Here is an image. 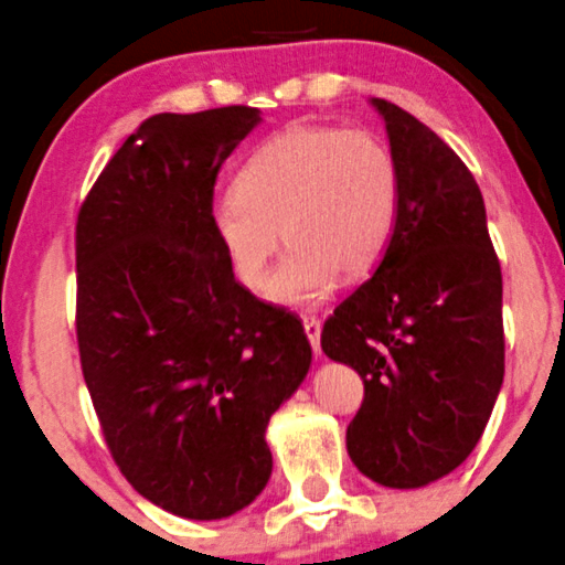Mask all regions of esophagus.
Masks as SVG:
<instances>
[{
    "label": "esophagus",
    "instance_id": "obj_1",
    "mask_svg": "<svg viewBox=\"0 0 565 565\" xmlns=\"http://www.w3.org/2000/svg\"><path fill=\"white\" fill-rule=\"evenodd\" d=\"M302 328H306L308 341H311L313 352L319 354V338H322V322L317 317H302Z\"/></svg>",
    "mask_w": 565,
    "mask_h": 565
}]
</instances>
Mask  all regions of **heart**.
<instances>
[{
    "label": "heart",
    "mask_w": 565,
    "mask_h": 565,
    "mask_svg": "<svg viewBox=\"0 0 565 565\" xmlns=\"http://www.w3.org/2000/svg\"><path fill=\"white\" fill-rule=\"evenodd\" d=\"M397 216L401 170L392 151L373 135L341 127H295L270 138L243 164L237 189L211 205L213 235L252 292L265 287L284 235L289 248L267 287L284 306L324 300L338 270H371Z\"/></svg>",
    "instance_id": "b5f03b06"
}]
</instances>
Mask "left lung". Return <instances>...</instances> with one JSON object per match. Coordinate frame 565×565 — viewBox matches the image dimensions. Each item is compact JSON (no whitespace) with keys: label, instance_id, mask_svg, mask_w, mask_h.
Instances as JSON below:
<instances>
[{"label":"left lung","instance_id":"left-lung-1","mask_svg":"<svg viewBox=\"0 0 565 565\" xmlns=\"http://www.w3.org/2000/svg\"><path fill=\"white\" fill-rule=\"evenodd\" d=\"M401 216L373 276L322 328L330 360L362 376L347 427L354 466L397 490L455 471L482 438L503 384V281L471 170L387 99Z\"/></svg>","mask_w":565,"mask_h":565}]
</instances>
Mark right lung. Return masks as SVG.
Instances as JSON below:
<instances>
[{"instance_id": "obj_1", "label": "right lung", "mask_w": 565, "mask_h": 565, "mask_svg": "<svg viewBox=\"0 0 565 565\" xmlns=\"http://www.w3.org/2000/svg\"><path fill=\"white\" fill-rule=\"evenodd\" d=\"M257 124L248 105L146 118L75 224V330L103 436L127 482L186 520L263 492L265 427L311 365L298 313L237 284L211 227L218 170Z\"/></svg>"}]
</instances>
